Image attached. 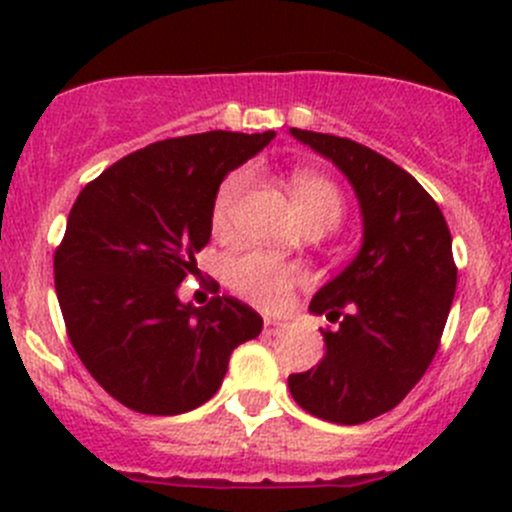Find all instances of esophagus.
Here are the masks:
<instances>
[{
  "mask_svg": "<svg viewBox=\"0 0 512 512\" xmlns=\"http://www.w3.org/2000/svg\"><path fill=\"white\" fill-rule=\"evenodd\" d=\"M285 327H287V322H282V319H275V317L262 319V329H265V334H272V337H275V334H280Z\"/></svg>",
  "mask_w": 512,
  "mask_h": 512,
  "instance_id": "obj_1",
  "label": "esophagus"
}]
</instances>
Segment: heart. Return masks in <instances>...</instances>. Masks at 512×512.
<instances>
[{"mask_svg":"<svg viewBox=\"0 0 512 512\" xmlns=\"http://www.w3.org/2000/svg\"><path fill=\"white\" fill-rule=\"evenodd\" d=\"M247 185H250L247 170L227 175L225 183L220 185L213 200V213H210V223L218 235H223L230 227L232 210H235L237 200L242 198ZM289 200H292L299 223H322L334 227L344 213V198L337 185L327 175L314 173V170H294L292 178H289ZM225 280L237 294H242L250 302L275 309L287 302L289 292L299 282V270L289 262L277 260V257L262 255V252H245V255H237L227 262Z\"/></svg>","mask_w":512,"mask_h":512,"instance_id":"b5f03b06","label":"heart"}]
</instances>
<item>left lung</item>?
Wrapping results in <instances>:
<instances>
[{
    "label": "left lung",
    "instance_id": "obj_1",
    "mask_svg": "<svg viewBox=\"0 0 512 512\" xmlns=\"http://www.w3.org/2000/svg\"><path fill=\"white\" fill-rule=\"evenodd\" d=\"M289 133L349 180L361 245L309 302V312L337 322L322 329L327 352L287 386L312 416L356 426L401 404L436 356L456 294L451 232L421 183L389 158L349 138Z\"/></svg>",
    "mask_w": 512,
    "mask_h": 512
}]
</instances>
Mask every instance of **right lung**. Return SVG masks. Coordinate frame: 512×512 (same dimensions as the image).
I'll return each instance as SVG.
<instances>
[{
  "label": "right lung",
  "instance_id": "obj_1",
  "mask_svg": "<svg viewBox=\"0 0 512 512\" xmlns=\"http://www.w3.org/2000/svg\"><path fill=\"white\" fill-rule=\"evenodd\" d=\"M275 138L208 131L151 143L86 185L54 257L56 297L89 374L138 414L175 416L213 399L230 354L262 332L235 297L180 302L210 242L220 183Z\"/></svg>",
  "mask_w": 512,
  "mask_h": 512
}]
</instances>
